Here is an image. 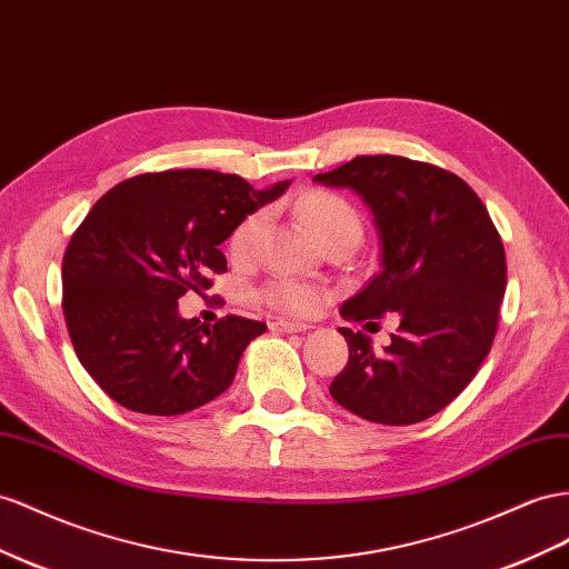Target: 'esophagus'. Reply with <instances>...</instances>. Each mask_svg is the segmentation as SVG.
<instances>
[{
  "instance_id": "esophagus-1",
  "label": "esophagus",
  "mask_w": 569,
  "mask_h": 569,
  "mask_svg": "<svg viewBox=\"0 0 569 569\" xmlns=\"http://www.w3.org/2000/svg\"><path fill=\"white\" fill-rule=\"evenodd\" d=\"M268 328L278 335H289V332H306L311 326H306V322H295V320H284V318H272L268 322Z\"/></svg>"
}]
</instances>
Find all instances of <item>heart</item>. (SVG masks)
I'll list each match as a JSON object with an SVG mask.
<instances>
[{
	"label": "heart",
	"mask_w": 569,
	"mask_h": 569,
	"mask_svg": "<svg viewBox=\"0 0 569 569\" xmlns=\"http://www.w3.org/2000/svg\"><path fill=\"white\" fill-rule=\"evenodd\" d=\"M299 218L311 229L320 243H328L340 237H361L359 212L351 208L345 198L328 191H311L297 203ZM266 227V212H251L243 218L229 239V251L234 258H251L258 249L260 234ZM263 299L284 313L309 316L326 301V291L316 284L301 282L295 278H274L263 289Z\"/></svg>",
	"instance_id": "heart-1"
}]
</instances>
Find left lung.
Masks as SVG:
<instances>
[{"instance_id":"8db88e82","label":"left lung","mask_w":569,"mask_h":569,"mask_svg":"<svg viewBox=\"0 0 569 569\" xmlns=\"http://www.w3.org/2000/svg\"><path fill=\"white\" fill-rule=\"evenodd\" d=\"M313 181L361 196L380 239V270L342 303V318L366 326L399 318L382 349L340 328L349 361L330 395L373 423L431 419L469 386L493 345L508 287L498 229L462 179L426 162L359 156Z\"/></svg>"}]
</instances>
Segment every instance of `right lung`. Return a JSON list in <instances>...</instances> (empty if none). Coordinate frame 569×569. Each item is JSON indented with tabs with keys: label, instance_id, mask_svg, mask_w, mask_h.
Masks as SVG:
<instances>
[{
	"label": "right lung",
	"instance_id": "1",
	"mask_svg": "<svg viewBox=\"0 0 569 569\" xmlns=\"http://www.w3.org/2000/svg\"><path fill=\"white\" fill-rule=\"evenodd\" d=\"M289 183L253 189L212 170L141 174L88 212L64 253L61 306L76 357L117 405L177 417L232 386L266 322L227 316L206 326L181 318L179 299L227 270L220 243Z\"/></svg>",
	"mask_w": 569,
	"mask_h": 569
}]
</instances>
